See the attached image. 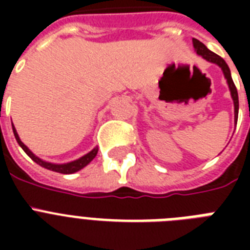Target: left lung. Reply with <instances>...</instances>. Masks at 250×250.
<instances>
[{
    "mask_svg": "<svg viewBox=\"0 0 250 250\" xmlns=\"http://www.w3.org/2000/svg\"><path fill=\"white\" fill-rule=\"evenodd\" d=\"M193 46L194 50L197 52L198 56H201L204 60L209 61L211 63L218 64L222 68V71L225 74V78L227 79V84L229 86V92H231V97L233 100V106H235V123H237V115H239V96H237V89L235 84H233L232 76H231V71H229V64L226 63V61L219 57L218 54L213 53L211 50L206 48L205 45L202 44L201 41H198L197 39H193Z\"/></svg>",
    "mask_w": 250,
    "mask_h": 250,
    "instance_id": "1",
    "label": "left lung"
}]
</instances>
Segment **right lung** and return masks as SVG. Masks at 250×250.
<instances>
[{"mask_svg":"<svg viewBox=\"0 0 250 250\" xmlns=\"http://www.w3.org/2000/svg\"><path fill=\"white\" fill-rule=\"evenodd\" d=\"M13 132L15 139H17L18 144L21 145V148L24 150L25 154H27V156H28L33 162H36L37 165H40V166L44 167V168H48V170L50 171H56V172H61V174H74V172H76V171L82 170L83 167H85L86 165L89 164L90 161L93 160L98 152V149L94 148L93 150H90L89 153H86L85 156L80 157L79 160L72 161V162H68V164H62V165L50 164V162H45V161H42L41 158L35 156V154H33V153L31 152V150H29V149L27 148L23 143H21L19 136H18V132H17V129H15V127H14V125H13Z\"/></svg>","mask_w":250,"mask_h":250,"instance_id":"1","label":"right lung"}]
</instances>
